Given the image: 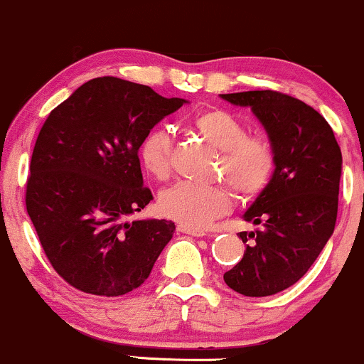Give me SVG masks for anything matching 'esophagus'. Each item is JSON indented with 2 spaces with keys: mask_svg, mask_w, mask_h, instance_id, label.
Returning <instances> with one entry per match:
<instances>
[{
  "mask_svg": "<svg viewBox=\"0 0 364 364\" xmlns=\"http://www.w3.org/2000/svg\"><path fill=\"white\" fill-rule=\"evenodd\" d=\"M177 230L182 232V234H189V235H194V237L206 235V230H203V228H191V227H186V225H178Z\"/></svg>",
  "mask_w": 364,
  "mask_h": 364,
  "instance_id": "34e87169",
  "label": "esophagus"
}]
</instances>
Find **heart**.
I'll return each mask as SVG.
<instances>
[{
  "mask_svg": "<svg viewBox=\"0 0 364 364\" xmlns=\"http://www.w3.org/2000/svg\"><path fill=\"white\" fill-rule=\"evenodd\" d=\"M194 129L222 151L220 171L240 198L251 199L272 182L277 166L273 144L263 136H249L246 124L227 109H204L193 118ZM173 141L168 127H153L139 144V160L149 177L165 181L171 170ZM160 211L181 225L203 228L232 208V194L223 187L181 181L158 199Z\"/></svg>",
  "mask_w": 364,
  "mask_h": 364,
  "instance_id": "heart-1",
  "label": "heart"
}]
</instances>
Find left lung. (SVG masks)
Here are the masks:
<instances>
[{"label": "left lung", "instance_id": "left-lung-1", "mask_svg": "<svg viewBox=\"0 0 364 364\" xmlns=\"http://www.w3.org/2000/svg\"><path fill=\"white\" fill-rule=\"evenodd\" d=\"M251 106L277 154L272 182L244 213L261 230L240 232L246 251L223 280L249 297L272 296L296 284L333 234L342 153L316 109L279 91L222 94Z\"/></svg>", "mask_w": 364, "mask_h": 364}]
</instances>
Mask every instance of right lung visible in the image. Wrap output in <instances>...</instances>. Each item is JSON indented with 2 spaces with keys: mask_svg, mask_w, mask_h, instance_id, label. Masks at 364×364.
<instances>
[{
  "mask_svg": "<svg viewBox=\"0 0 364 364\" xmlns=\"http://www.w3.org/2000/svg\"><path fill=\"white\" fill-rule=\"evenodd\" d=\"M186 100L97 77L48 115L32 151L26 206L55 272L94 296H124L149 277L173 235L168 220L125 218L153 194L139 144Z\"/></svg>",
  "mask_w": 364,
  "mask_h": 364,
  "instance_id": "add662e5",
  "label": "right lung"
}]
</instances>
